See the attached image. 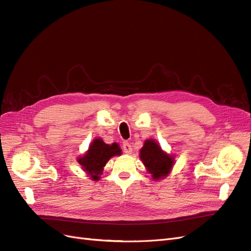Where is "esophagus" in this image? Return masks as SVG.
<instances>
[{
	"label": "esophagus",
	"mask_w": 251,
	"mask_h": 251,
	"mask_svg": "<svg viewBox=\"0 0 251 251\" xmlns=\"http://www.w3.org/2000/svg\"><path fill=\"white\" fill-rule=\"evenodd\" d=\"M123 149H124V151L126 152V153H132V151H133V149H132V145H131V143L129 142H127V141H125L124 143H123Z\"/></svg>",
	"instance_id": "1"
}]
</instances>
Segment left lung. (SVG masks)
<instances>
[{"label":"left lung","mask_w":251,"mask_h":251,"mask_svg":"<svg viewBox=\"0 0 251 251\" xmlns=\"http://www.w3.org/2000/svg\"><path fill=\"white\" fill-rule=\"evenodd\" d=\"M140 159L154 179L166 176L174 165V159L164 152L154 140H146L140 151Z\"/></svg>","instance_id":"left-lung-1"}]
</instances>
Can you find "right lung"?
Instances as JSON below:
<instances>
[{"label": "right lung", "mask_w": 251, "mask_h": 251, "mask_svg": "<svg viewBox=\"0 0 251 251\" xmlns=\"http://www.w3.org/2000/svg\"><path fill=\"white\" fill-rule=\"evenodd\" d=\"M119 154H122V150L119 149L118 144H106L99 138L93 140L88 151L85 153L84 157L79 159V163L83 166L84 170L91 176L92 179L97 180L100 178L102 168L110 158Z\"/></svg>", "instance_id": "obj_1"}]
</instances>
